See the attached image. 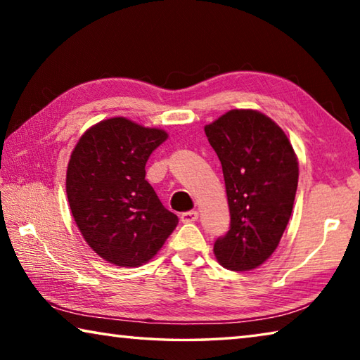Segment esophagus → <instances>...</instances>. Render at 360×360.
Instances as JSON below:
<instances>
[{"label": "esophagus", "instance_id": "34e87169", "mask_svg": "<svg viewBox=\"0 0 360 360\" xmlns=\"http://www.w3.org/2000/svg\"><path fill=\"white\" fill-rule=\"evenodd\" d=\"M198 219V212L197 211H186L181 212V221L187 224V222H195Z\"/></svg>", "mask_w": 360, "mask_h": 360}]
</instances>
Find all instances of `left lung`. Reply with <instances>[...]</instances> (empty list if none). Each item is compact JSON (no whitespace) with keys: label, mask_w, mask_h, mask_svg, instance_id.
<instances>
[{"label":"left lung","mask_w":360,"mask_h":360,"mask_svg":"<svg viewBox=\"0 0 360 360\" xmlns=\"http://www.w3.org/2000/svg\"><path fill=\"white\" fill-rule=\"evenodd\" d=\"M221 160L230 229L214 243L221 265L246 271L275 252L294 208L298 162L285 133L252 109H233L205 127Z\"/></svg>","instance_id":"1"}]
</instances>
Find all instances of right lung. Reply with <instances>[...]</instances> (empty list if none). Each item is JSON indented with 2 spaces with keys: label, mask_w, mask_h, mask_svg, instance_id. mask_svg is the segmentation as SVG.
I'll list each match as a JSON object with an SVG mask.
<instances>
[{
  "label": "right lung",
  "mask_w": 360,
  "mask_h": 360,
  "mask_svg": "<svg viewBox=\"0 0 360 360\" xmlns=\"http://www.w3.org/2000/svg\"><path fill=\"white\" fill-rule=\"evenodd\" d=\"M168 135L125 117L84 133L66 172L72 217L94 251L117 266H139L172 235L178 216L146 181V162Z\"/></svg>",
  "instance_id": "obj_1"
}]
</instances>
